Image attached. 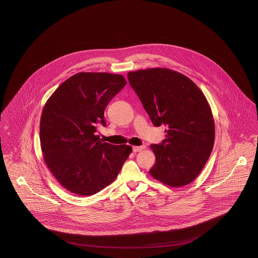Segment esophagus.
I'll use <instances>...</instances> for the list:
<instances>
[{
    "mask_svg": "<svg viewBox=\"0 0 258 258\" xmlns=\"http://www.w3.org/2000/svg\"><path fill=\"white\" fill-rule=\"evenodd\" d=\"M144 149H145L144 145H142V146H134V147H133V151H134L135 153H137V152H141V151L144 150Z\"/></svg>",
    "mask_w": 258,
    "mask_h": 258,
    "instance_id": "1",
    "label": "esophagus"
}]
</instances>
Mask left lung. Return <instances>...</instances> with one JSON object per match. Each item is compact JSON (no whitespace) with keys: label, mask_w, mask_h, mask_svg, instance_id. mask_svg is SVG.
<instances>
[{"label":"left lung","mask_w":258,"mask_h":258,"mask_svg":"<svg viewBox=\"0 0 258 258\" xmlns=\"http://www.w3.org/2000/svg\"><path fill=\"white\" fill-rule=\"evenodd\" d=\"M127 78L152 123L167 126L166 138L151 145L156 156L151 176L169 186L190 184L215 142V122L206 97L188 77L169 69L131 72Z\"/></svg>","instance_id":"8db88e82"}]
</instances>
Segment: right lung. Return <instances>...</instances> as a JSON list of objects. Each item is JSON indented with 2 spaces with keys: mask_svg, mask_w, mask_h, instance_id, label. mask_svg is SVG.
<instances>
[{
  "mask_svg": "<svg viewBox=\"0 0 258 258\" xmlns=\"http://www.w3.org/2000/svg\"><path fill=\"white\" fill-rule=\"evenodd\" d=\"M125 84L121 74L79 73L61 83L44 105L39 124L43 159L74 195L93 196L110 184L133 152L96 135L98 125L106 124L105 107Z\"/></svg>",
  "mask_w": 258,
  "mask_h": 258,
  "instance_id": "add662e5",
  "label": "right lung"
}]
</instances>
